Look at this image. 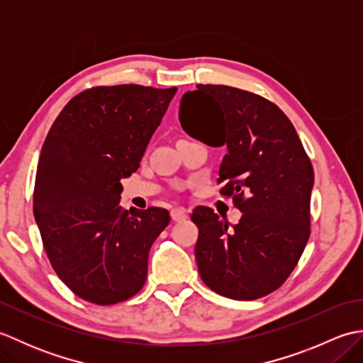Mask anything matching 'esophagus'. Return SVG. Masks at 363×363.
I'll return each instance as SVG.
<instances>
[{
	"label": "esophagus",
	"instance_id": "1",
	"mask_svg": "<svg viewBox=\"0 0 363 363\" xmlns=\"http://www.w3.org/2000/svg\"><path fill=\"white\" fill-rule=\"evenodd\" d=\"M169 215H172L173 221H184L187 218V212L184 209H173L172 212H169Z\"/></svg>",
	"mask_w": 363,
	"mask_h": 363
}]
</instances>
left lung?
<instances>
[{"instance_id": "obj_1", "label": "left lung", "mask_w": 363, "mask_h": 363, "mask_svg": "<svg viewBox=\"0 0 363 363\" xmlns=\"http://www.w3.org/2000/svg\"><path fill=\"white\" fill-rule=\"evenodd\" d=\"M196 87L181 99V125L196 135L198 117L211 118L209 142L228 148L220 194L243 213L233 228L209 207L191 213L199 276L230 299L267 296L287 281L309 240L312 162L274 103L229 86Z\"/></svg>"}]
</instances>
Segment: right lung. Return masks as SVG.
Segmentation results:
<instances>
[{
	"mask_svg": "<svg viewBox=\"0 0 363 363\" xmlns=\"http://www.w3.org/2000/svg\"><path fill=\"white\" fill-rule=\"evenodd\" d=\"M176 87L98 86L72 98L42 146L34 217L54 272L98 306L142 290L151 245L168 211L120 206L121 179L140 167Z\"/></svg>",
	"mask_w": 363,
	"mask_h": 363,
	"instance_id": "right-lung-1",
	"label": "right lung"
}]
</instances>
